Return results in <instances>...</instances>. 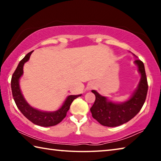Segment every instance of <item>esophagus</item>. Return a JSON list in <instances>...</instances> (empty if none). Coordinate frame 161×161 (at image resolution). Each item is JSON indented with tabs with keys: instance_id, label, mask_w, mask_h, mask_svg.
Returning <instances> with one entry per match:
<instances>
[{
	"instance_id": "34e87169",
	"label": "esophagus",
	"mask_w": 161,
	"mask_h": 161,
	"mask_svg": "<svg viewBox=\"0 0 161 161\" xmlns=\"http://www.w3.org/2000/svg\"><path fill=\"white\" fill-rule=\"evenodd\" d=\"M93 87H94V85H93V84H89V86H88V89H91L93 88Z\"/></svg>"
}]
</instances>
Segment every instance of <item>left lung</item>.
Returning <instances> with one entry per match:
<instances>
[{
	"mask_svg": "<svg viewBox=\"0 0 161 161\" xmlns=\"http://www.w3.org/2000/svg\"><path fill=\"white\" fill-rule=\"evenodd\" d=\"M134 64L138 67L141 80L131 97L126 102H114L108 100L107 97L102 96L96 90H92L96 97L94 104L90 108L92 117L103 126L115 127L126 123L142 108L148 92V82L143 62L137 59L134 61Z\"/></svg>",
	"mask_w": 161,
	"mask_h": 161,
	"instance_id": "obj_1",
	"label": "left lung"
}]
</instances>
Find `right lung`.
<instances>
[{"label":"right lung","mask_w":161,"mask_h":161,"mask_svg":"<svg viewBox=\"0 0 161 161\" xmlns=\"http://www.w3.org/2000/svg\"><path fill=\"white\" fill-rule=\"evenodd\" d=\"M32 52L33 51L30 52L27 54L25 58L19 62L17 68L12 76L11 89L13 99L21 113L33 124L44 127L55 126L59 122H61L62 119L66 116L67 112L69 109L71 103L74 99L81 96V94L68 96L62 107L54 111H43L31 107L27 102L22 94L20 88V79L23 75L24 64L29 60Z\"/></svg>","instance_id":"add662e5"}]
</instances>
